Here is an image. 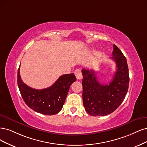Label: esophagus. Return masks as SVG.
<instances>
[{
  "label": "esophagus",
  "mask_w": 147,
  "mask_h": 147,
  "mask_svg": "<svg viewBox=\"0 0 147 147\" xmlns=\"http://www.w3.org/2000/svg\"><path fill=\"white\" fill-rule=\"evenodd\" d=\"M74 74L78 80H81L82 79V74L81 72V70L80 69H76L74 71Z\"/></svg>",
  "instance_id": "obj_1"
}]
</instances>
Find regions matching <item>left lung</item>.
Wrapping results in <instances>:
<instances>
[{"instance_id": "1", "label": "left lung", "mask_w": 147, "mask_h": 147, "mask_svg": "<svg viewBox=\"0 0 147 147\" xmlns=\"http://www.w3.org/2000/svg\"><path fill=\"white\" fill-rule=\"evenodd\" d=\"M112 55L111 58L116 63L117 70L109 84L99 83L94 71L82 70L83 105L92 116H105L115 111L123 101L128 90L129 77L126 59L115 45Z\"/></svg>"}]
</instances>
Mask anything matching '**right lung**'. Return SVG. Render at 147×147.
Listing matches in <instances>:
<instances>
[{
    "instance_id": "right-lung-1",
    "label": "right lung",
    "mask_w": 147,
    "mask_h": 147,
    "mask_svg": "<svg viewBox=\"0 0 147 147\" xmlns=\"http://www.w3.org/2000/svg\"><path fill=\"white\" fill-rule=\"evenodd\" d=\"M20 68L18 71V85L26 105L34 111L44 115L58 113L63 107L69 87L76 78L73 73L63 74L51 87L37 90L29 87L22 82Z\"/></svg>"
}]
</instances>
